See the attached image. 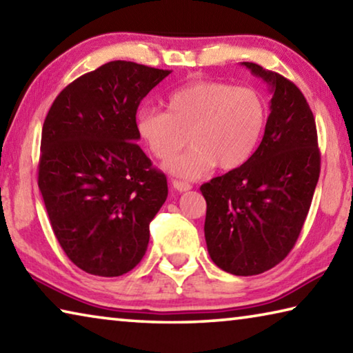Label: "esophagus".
<instances>
[{"label": "esophagus", "instance_id": "1", "mask_svg": "<svg viewBox=\"0 0 353 353\" xmlns=\"http://www.w3.org/2000/svg\"><path fill=\"white\" fill-rule=\"evenodd\" d=\"M172 187H174V190H177V191H188V190H191V185L188 183V182H183V181H174L172 182Z\"/></svg>", "mask_w": 353, "mask_h": 353}]
</instances>
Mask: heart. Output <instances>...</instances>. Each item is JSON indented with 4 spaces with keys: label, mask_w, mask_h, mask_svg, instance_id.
Returning <instances> with one entry per match:
<instances>
[{
    "label": "heart",
    "mask_w": 353,
    "mask_h": 353,
    "mask_svg": "<svg viewBox=\"0 0 353 353\" xmlns=\"http://www.w3.org/2000/svg\"><path fill=\"white\" fill-rule=\"evenodd\" d=\"M268 105L254 88L218 81L187 83L168 98V112L141 109L137 132L155 159L166 162L187 145L194 148L166 163L171 174L198 179L214 165L232 171L252 157L266 126Z\"/></svg>",
    "instance_id": "heart-1"
}]
</instances>
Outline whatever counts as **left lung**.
<instances>
[{
  "label": "left lung",
  "instance_id": "obj_1",
  "mask_svg": "<svg viewBox=\"0 0 353 353\" xmlns=\"http://www.w3.org/2000/svg\"><path fill=\"white\" fill-rule=\"evenodd\" d=\"M241 65L272 93L265 135L246 163L201 185V193L210 259L234 276H255L279 265L296 244L318 185L321 154L302 92L260 65Z\"/></svg>",
  "mask_w": 353,
  "mask_h": 353
}]
</instances>
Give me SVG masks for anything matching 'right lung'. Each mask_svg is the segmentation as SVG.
I'll return each mask as SVG.
<instances>
[{
    "label": "right lung",
    "mask_w": 353,
    "mask_h": 353,
    "mask_svg": "<svg viewBox=\"0 0 353 353\" xmlns=\"http://www.w3.org/2000/svg\"><path fill=\"white\" fill-rule=\"evenodd\" d=\"M171 73L113 61L59 93L41 130L39 188L52 232L82 271L118 277L139 265L168 196L137 145L141 99Z\"/></svg>",
    "instance_id": "right-lung-1"
}]
</instances>
